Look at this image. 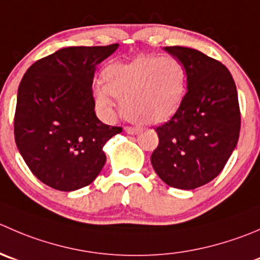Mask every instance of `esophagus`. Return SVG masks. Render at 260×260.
I'll use <instances>...</instances> for the list:
<instances>
[{
	"label": "esophagus",
	"instance_id": "1",
	"mask_svg": "<svg viewBox=\"0 0 260 260\" xmlns=\"http://www.w3.org/2000/svg\"><path fill=\"white\" fill-rule=\"evenodd\" d=\"M138 128L136 127H125V132L128 133V135H136V133H138Z\"/></svg>",
	"mask_w": 260,
	"mask_h": 260
}]
</instances>
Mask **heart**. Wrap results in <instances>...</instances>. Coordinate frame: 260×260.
Returning <instances> with one entry per match:
<instances>
[{
  "mask_svg": "<svg viewBox=\"0 0 260 260\" xmlns=\"http://www.w3.org/2000/svg\"><path fill=\"white\" fill-rule=\"evenodd\" d=\"M105 85L95 99L105 114H113L114 96L122 99L123 114L140 124L165 122L178 110L186 86V70L174 57H141L117 63L104 72Z\"/></svg>",
  "mask_w": 260,
  "mask_h": 260,
  "instance_id": "heart-1",
  "label": "heart"
}]
</instances>
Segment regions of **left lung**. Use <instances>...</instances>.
<instances>
[{"label": "left lung", "instance_id": "obj_1", "mask_svg": "<svg viewBox=\"0 0 260 260\" xmlns=\"http://www.w3.org/2000/svg\"><path fill=\"white\" fill-rule=\"evenodd\" d=\"M186 70V92L175 114L155 128L158 145L151 155L168 185L194 189L222 171L240 133L236 85L222 63L197 49L166 47Z\"/></svg>", "mask_w": 260, "mask_h": 260}]
</instances>
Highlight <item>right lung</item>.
I'll use <instances>...</instances> for the list:
<instances>
[{
    "mask_svg": "<svg viewBox=\"0 0 260 260\" xmlns=\"http://www.w3.org/2000/svg\"><path fill=\"white\" fill-rule=\"evenodd\" d=\"M117 48H62L32 63L20 82L15 142L50 188L72 191L92 183L107 161L103 147L122 132L98 119L91 87L95 66Z\"/></svg>",
    "mask_w": 260,
    "mask_h": 260,
    "instance_id": "right-lung-1",
    "label": "right lung"
}]
</instances>
